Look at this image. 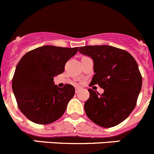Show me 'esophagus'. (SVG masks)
Returning a JSON list of instances; mask_svg holds the SVG:
<instances>
[{
	"label": "esophagus",
	"instance_id": "1",
	"mask_svg": "<svg viewBox=\"0 0 154 154\" xmlns=\"http://www.w3.org/2000/svg\"><path fill=\"white\" fill-rule=\"evenodd\" d=\"M80 90H81V88H80V87H78V86L75 87V93H78Z\"/></svg>",
	"mask_w": 154,
	"mask_h": 154
}]
</instances>
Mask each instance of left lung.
Masks as SVG:
<instances>
[{
    "label": "left lung",
    "instance_id": "left-lung-1",
    "mask_svg": "<svg viewBox=\"0 0 154 154\" xmlns=\"http://www.w3.org/2000/svg\"><path fill=\"white\" fill-rule=\"evenodd\" d=\"M79 52L93 60L95 74L90 85L104 89L101 94L88 89L90 96L84 105L87 116L103 128L119 125L135 108L141 90L136 60L128 52L106 45L81 46Z\"/></svg>",
    "mask_w": 154,
    "mask_h": 154
}]
</instances>
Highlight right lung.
<instances>
[{"label": "right lung", "mask_w": 154, "mask_h": 154, "mask_svg": "<svg viewBox=\"0 0 154 154\" xmlns=\"http://www.w3.org/2000/svg\"><path fill=\"white\" fill-rule=\"evenodd\" d=\"M78 52V47L43 46L21 58L12 79V88L21 112L39 125L51 124L63 116L75 94L69 84L63 88L53 77L64 72L65 65Z\"/></svg>", "instance_id": "1"}]
</instances>
